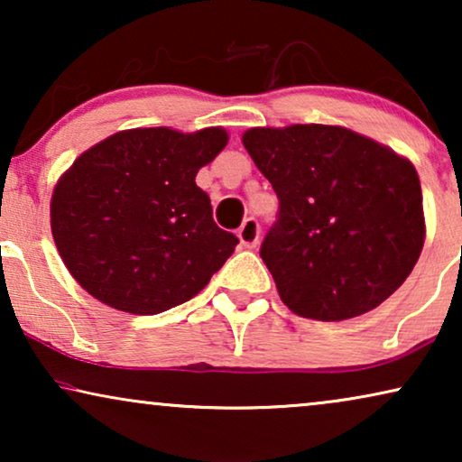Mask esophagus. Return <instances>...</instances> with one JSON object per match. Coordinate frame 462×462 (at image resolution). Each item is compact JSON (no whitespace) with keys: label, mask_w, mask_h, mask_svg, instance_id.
I'll list each match as a JSON object with an SVG mask.
<instances>
[{"label":"esophagus","mask_w":462,"mask_h":462,"mask_svg":"<svg viewBox=\"0 0 462 462\" xmlns=\"http://www.w3.org/2000/svg\"><path fill=\"white\" fill-rule=\"evenodd\" d=\"M237 237H239V242L245 245V248H256L258 237H261V226H258V220L252 217L245 218L242 226L237 229Z\"/></svg>","instance_id":"obj_1"}]
</instances>
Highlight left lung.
Instances as JSON below:
<instances>
[{
  "label": "left lung",
  "mask_w": 462,
  "mask_h": 462,
  "mask_svg": "<svg viewBox=\"0 0 462 462\" xmlns=\"http://www.w3.org/2000/svg\"><path fill=\"white\" fill-rule=\"evenodd\" d=\"M242 141L280 199L261 258L290 311L349 319L406 282L425 242L412 163L338 125L252 128Z\"/></svg>",
  "instance_id": "1"
}]
</instances>
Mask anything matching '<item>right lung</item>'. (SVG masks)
Listing matches in <instances>:
<instances>
[{
	"mask_svg": "<svg viewBox=\"0 0 462 462\" xmlns=\"http://www.w3.org/2000/svg\"><path fill=\"white\" fill-rule=\"evenodd\" d=\"M226 132H117L79 155L52 195V236L79 286L119 311L155 315L193 299L239 239L212 218L198 170Z\"/></svg>",
	"mask_w": 462,
	"mask_h": 462,
	"instance_id": "add662e5",
	"label": "right lung"
}]
</instances>
